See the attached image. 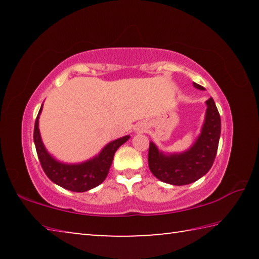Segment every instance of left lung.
Wrapping results in <instances>:
<instances>
[{"label":"left lung","mask_w":259,"mask_h":259,"mask_svg":"<svg viewBox=\"0 0 259 259\" xmlns=\"http://www.w3.org/2000/svg\"><path fill=\"white\" fill-rule=\"evenodd\" d=\"M194 87L203 90L202 85ZM207 113L202 131L194 145L182 154L165 155L159 152L153 143L148 148V166L161 182L171 185H187L207 174L212 166L217 154L221 137V115L212 98L207 102Z\"/></svg>","instance_id":"obj_1"}]
</instances>
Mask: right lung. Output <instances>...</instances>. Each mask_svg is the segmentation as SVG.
I'll return each instance as SVG.
<instances>
[{"instance_id":"add662e5","label":"right lung","mask_w":259,"mask_h":259,"mask_svg":"<svg viewBox=\"0 0 259 259\" xmlns=\"http://www.w3.org/2000/svg\"><path fill=\"white\" fill-rule=\"evenodd\" d=\"M41 111L42 106L35 120L34 144L42 169L48 178L57 185L73 192H85L102 184L107 177L116 150L129 139V136H124L109 143L107 146L104 147L100 154L94 157L93 160L80 164L60 163L47 152L41 140L40 130H38V116Z\"/></svg>"}]
</instances>
